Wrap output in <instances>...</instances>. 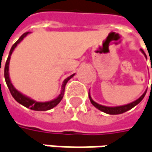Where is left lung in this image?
I'll return each mask as SVG.
<instances>
[{
    "label": "left lung",
    "mask_w": 152,
    "mask_h": 152,
    "mask_svg": "<svg viewBox=\"0 0 152 152\" xmlns=\"http://www.w3.org/2000/svg\"><path fill=\"white\" fill-rule=\"evenodd\" d=\"M140 51L144 54L145 56H146V55L145 54L144 50L140 49ZM146 91H147V90H146ZM146 91H145V92H144L137 100L130 102V103H128V104L121 105V106H115V107H108V106H104V105H101V104L96 102L95 101H93V99L91 98V94H90V91H89V98H90V101L91 102V104H92L94 107H96V109H98V110H101L102 112H104V113H106V114H109V115H120V114H122V113H124V112H126V111L130 110L131 109H133V107H135L137 104H139V103L143 100V98L145 97V93H146Z\"/></svg>",
    "instance_id": "left-lung-1"
}]
</instances>
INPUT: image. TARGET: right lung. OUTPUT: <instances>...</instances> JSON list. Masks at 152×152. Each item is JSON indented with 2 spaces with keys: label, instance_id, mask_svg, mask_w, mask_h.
Listing matches in <instances>:
<instances>
[{
  "label": "right lung",
  "instance_id": "add662e5",
  "mask_svg": "<svg viewBox=\"0 0 152 152\" xmlns=\"http://www.w3.org/2000/svg\"><path fill=\"white\" fill-rule=\"evenodd\" d=\"M31 32H26L22 35L18 41L15 42L12 46L10 52H9V56L7 57V60L6 61V65H5V68H4V77H5V80H6V83H7V86L9 89L10 92H11L12 97L17 101V102L20 103L21 105L26 107L28 109H31L32 110H36V111H46V110H51L53 109L54 107H56L59 102L61 101L63 96H64V91H65V86L67 83V81L72 79V77L75 75V73H73L72 75H70L69 77H67L66 79H65L63 83H62V86H61V92L60 94L56 96L55 99L53 100H50L48 102H37V101H35L34 99L27 96L24 95L23 93H21L20 91H19L16 88L13 86V85L12 84L11 80H10V76H9V63H10V59H11V56L13 52V50H15V48L17 47V45L19 44V42H21L27 35L30 34ZM0 71H1V65H0Z\"/></svg>",
  "mask_w": 152,
  "mask_h": 152
}]
</instances>
